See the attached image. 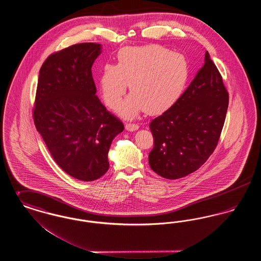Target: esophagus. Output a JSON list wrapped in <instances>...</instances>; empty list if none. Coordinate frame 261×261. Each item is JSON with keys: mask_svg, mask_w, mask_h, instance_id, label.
<instances>
[{"mask_svg": "<svg viewBox=\"0 0 261 261\" xmlns=\"http://www.w3.org/2000/svg\"><path fill=\"white\" fill-rule=\"evenodd\" d=\"M125 129L129 132H133L139 129V126L137 124H126L125 125Z\"/></svg>", "mask_w": 261, "mask_h": 261, "instance_id": "obj_1", "label": "esophagus"}]
</instances>
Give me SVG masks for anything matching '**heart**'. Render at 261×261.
I'll list each match as a JSON object with an SVG mask.
<instances>
[{
	"label": "heart",
	"instance_id": "b5f03b06",
	"mask_svg": "<svg viewBox=\"0 0 261 261\" xmlns=\"http://www.w3.org/2000/svg\"><path fill=\"white\" fill-rule=\"evenodd\" d=\"M117 65L106 64L99 76V86L106 103L118 107L127 89L132 92L125 99L120 112L133 118L146 111L158 114L179 99L189 78L185 57L158 45L126 47L119 50Z\"/></svg>",
	"mask_w": 261,
	"mask_h": 261
}]
</instances>
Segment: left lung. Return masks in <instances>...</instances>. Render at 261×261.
<instances>
[{
    "mask_svg": "<svg viewBox=\"0 0 261 261\" xmlns=\"http://www.w3.org/2000/svg\"><path fill=\"white\" fill-rule=\"evenodd\" d=\"M228 101L222 77L206 51L203 65L186 91L149 123L153 137L150 168L171 180L198 170L217 146Z\"/></svg>",
    "mask_w": 261,
    "mask_h": 261,
    "instance_id": "8db88e82",
    "label": "left lung"
}]
</instances>
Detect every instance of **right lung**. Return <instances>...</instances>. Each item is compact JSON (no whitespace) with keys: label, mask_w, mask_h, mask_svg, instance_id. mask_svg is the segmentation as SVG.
<instances>
[{"label":"right lung","mask_w":261,"mask_h":261,"mask_svg":"<svg viewBox=\"0 0 261 261\" xmlns=\"http://www.w3.org/2000/svg\"><path fill=\"white\" fill-rule=\"evenodd\" d=\"M100 44L81 43L50 55L38 79L34 123L55 162L81 181L109 170L112 140L124 125L96 95L92 65Z\"/></svg>","instance_id":"1"}]
</instances>
